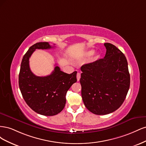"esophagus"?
I'll list each match as a JSON object with an SVG mask.
<instances>
[{"mask_svg": "<svg viewBox=\"0 0 146 146\" xmlns=\"http://www.w3.org/2000/svg\"><path fill=\"white\" fill-rule=\"evenodd\" d=\"M81 77V75H80V73L78 72L77 74V81H79L80 80V78Z\"/></svg>", "mask_w": 146, "mask_h": 146, "instance_id": "34e87169", "label": "esophagus"}]
</instances>
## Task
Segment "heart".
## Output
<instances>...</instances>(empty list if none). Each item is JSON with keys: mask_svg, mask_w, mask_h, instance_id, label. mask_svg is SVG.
<instances>
[{"mask_svg": "<svg viewBox=\"0 0 146 146\" xmlns=\"http://www.w3.org/2000/svg\"><path fill=\"white\" fill-rule=\"evenodd\" d=\"M95 53V50L94 49H91V50H88L86 53H85V55L86 56H88V57H90V56H91L93 55ZM99 57V56H97L96 57V58H98Z\"/></svg>", "mask_w": 146, "mask_h": 146, "instance_id": "1", "label": "heart"}]
</instances>
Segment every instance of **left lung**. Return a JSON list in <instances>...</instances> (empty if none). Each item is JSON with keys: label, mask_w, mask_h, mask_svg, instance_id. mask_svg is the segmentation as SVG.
<instances>
[{"label": "left lung", "mask_w": 146, "mask_h": 146, "mask_svg": "<svg viewBox=\"0 0 146 146\" xmlns=\"http://www.w3.org/2000/svg\"><path fill=\"white\" fill-rule=\"evenodd\" d=\"M104 58L81 67L82 97L86 108L98 115L116 111L124 101L130 83L124 54L115 46L105 43Z\"/></svg>", "instance_id": "left-lung-1"}]
</instances>
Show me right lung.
Segmentation results:
<instances>
[{
	"label": "right lung",
	"mask_w": 146,
	"mask_h": 146,
	"mask_svg": "<svg viewBox=\"0 0 146 146\" xmlns=\"http://www.w3.org/2000/svg\"><path fill=\"white\" fill-rule=\"evenodd\" d=\"M47 42L31 46L23 56L19 74V86L25 102L34 111L44 116H54L63 110L66 95L72 84L77 82V71L68 74L56 66L51 74L36 76L31 71L29 58L36 49H49Z\"/></svg>",
	"instance_id": "1"
}]
</instances>
